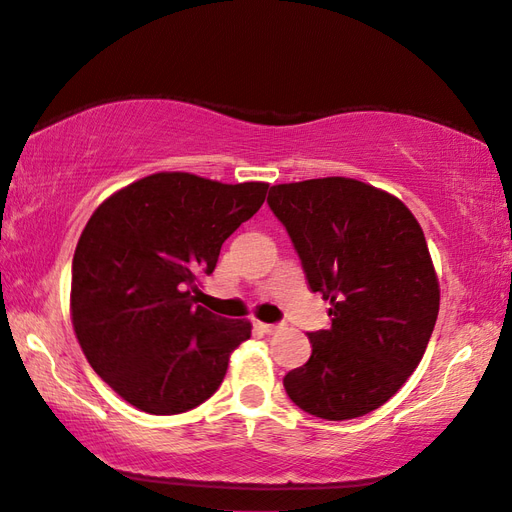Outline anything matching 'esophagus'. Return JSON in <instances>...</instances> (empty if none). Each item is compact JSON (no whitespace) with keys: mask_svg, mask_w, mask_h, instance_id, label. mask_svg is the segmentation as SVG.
Wrapping results in <instances>:
<instances>
[{"mask_svg":"<svg viewBox=\"0 0 512 512\" xmlns=\"http://www.w3.org/2000/svg\"><path fill=\"white\" fill-rule=\"evenodd\" d=\"M256 327L265 334H276L278 330H281V325L278 323H263V321H256Z\"/></svg>","mask_w":512,"mask_h":512,"instance_id":"obj_1","label":"esophagus"}]
</instances>
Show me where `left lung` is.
Wrapping results in <instances>:
<instances>
[{"instance_id":"8db88e82","label":"left lung","mask_w":512,"mask_h":512,"mask_svg":"<svg viewBox=\"0 0 512 512\" xmlns=\"http://www.w3.org/2000/svg\"><path fill=\"white\" fill-rule=\"evenodd\" d=\"M267 205L332 305L285 392L314 417H363L408 381L435 330L439 281L423 229L399 198L341 176L274 185Z\"/></svg>"}]
</instances>
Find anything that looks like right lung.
<instances>
[{
    "label": "right lung",
    "mask_w": 512,
    "mask_h": 512,
    "mask_svg": "<svg viewBox=\"0 0 512 512\" xmlns=\"http://www.w3.org/2000/svg\"><path fill=\"white\" fill-rule=\"evenodd\" d=\"M267 187L162 171L93 211L73 256L71 321L86 361L133 408L180 414L200 406L252 336V323L211 314L194 294Z\"/></svg>",
    "instance_id": "1"
}]
</instances>
